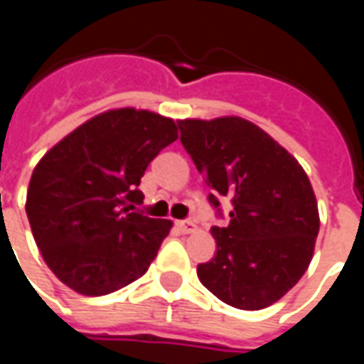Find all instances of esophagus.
Segmentation results:
<instances>
[{
    "label": "esophagus",
    "mask_w": 364,
    "mask_h": 364,
    "mask_svg": "<svg viewBox=\"0 0 364 364\" xmlns=\"http://www.w3.org/2000/svg\"><path fill=\"white\" fill-rule=\"evenodd\" d=\"M177 228L181 230L183 234H193V232H197V222L179 220L177 222Z\"/></svg>",
    "instance_id": "1"
}]
</instances>
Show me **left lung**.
Returning a JSON list of instances; mask_svg holds the SVG:
<instances>
[{"instance_id":"left-lung-1","label":"left lung","mask_w":364,"mask_h":364,"mask_svg":"<svg viewBox=\"0 0 364 364\" xmlns=\"http://www.w3.org/2000/svg\"><path fill=\"white\" fill-rule=\"evenodd\" d=\"M181 144L205 183L232 203L230 224L214 226L216 255L200 263V282L240 310L274 304L306 273L320 232L318 200L294 156L240 117L177 120ZM220 210V208H218Z\"/></svg>"}]
</instances>
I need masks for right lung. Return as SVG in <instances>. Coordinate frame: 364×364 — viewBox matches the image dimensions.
Returning <instances> with one entry per match:
<instances>
[{
  "instance_id": "add662e5",
  "label": "right lung",
  "mask_w": 364,
  "mask_h": 364,
  "mask_svg": "<svg viewBox=\"0 0 364 364\" xmlns=\"http://www.w3.org/2000/svg\"><path fill=\"white\" fill-rule=\"evenodd\" d=\"M177 140L173 119L111 109L62 138L31 175L27 216L44 263L83 296H103L140 279L171 220L138 213L146 167Z\"/></svg>"
}]
</instances>
